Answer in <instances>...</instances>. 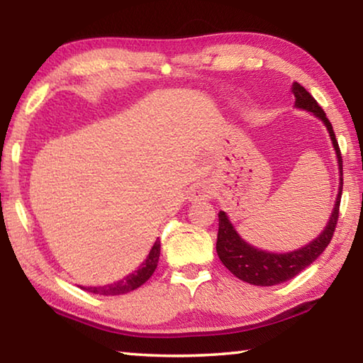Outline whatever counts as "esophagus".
<instances>
[{
    "mask_svg": "<svg viewBox=\"0 0 363 363\" xmlns=\"http://www.w3.org/2000/svg\"><path fill=\"white\" fill-rule=\"evenodd\" d=\"M189 199L190 201H201L211 199V189L205 182H199L189 190Z\"/></svg>",
    "mask_w": 363,
    "mask_h": 363,
    "instance_id": "1",
    "label": "esophagus"
}]
</instances>
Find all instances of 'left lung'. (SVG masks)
<instances>
[{
    "mask_svg": "<svg viewBox=\"0 0 363 363\" xmlns=\"http://www.w3.org/2000/svg\"><path fill=\"white\" fill-rule=\"evenodd\" d=\"M293 94L296 97V104H294V106L304 108L307 112H312L325 123V126H327L336 150L337 164H340V194H337L335 210L331 213L328 224L320 235H318L314 242L306 245V247L284 255L267 253V251L257 250L255 247H251L247 242H243L240 235H238L232 224L229 223L225 213L219 211V229L216 242V251L219 259L223 261L224 266L229 269L237 279L257 286L279 285L281 281L296 277V275L299 272H303L307 266H311V264L314 262L317 257L323 253V250L330 245L336 229L337 218H340V203L342 194V157L335 136L333 126H331L327 115H325L322 107L318 106L314 97L311 96L309 91H306V88H303L299 83L293 84Z\"/></svg>",
    "mask_w": 363,
    "mask_h": 363,
    "instance_id": "obj_1",
    "label": "left lung"
}]
</instances>
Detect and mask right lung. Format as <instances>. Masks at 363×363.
<instances>
[{
  "label": "right lung",
  "instance_id": "obj_1",
  "mask_svg": "<svg viewBox=\"0 0 363 363\" xmlns=\"http://www.w3.org/2000/svg\"><path fill=\"white\" fill-rule=\"evenodd\" d=\"M158 257H160V240L153 243L149 256H147V259L140 264V267L138 270H134L133 274L128 275L126 279L118 280L110 285H104V286H88V288L82 286V288L91 293L104 294V296H116V294L130 293L133 290H136V288H139L140 285H144L145 281L152 277V274L155 272L157 269Z\"/></svg>",
  "mask_w": 363,
  "mask_h": 363
}]
</instances>
